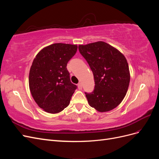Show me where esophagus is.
Masks as SVG:
<instances>
[{"mask_svg": "<svg viewBox=\"0 0 159 159\" xmlns=\"http://www.w3.org/2000/svg\"><path fill=\"white\" fill-rule=\"evenodd\" d=\"M78 89H79L80 90L82 89V85H81V83H79V84H78Z\"/></svg>", "mask_w": 159, "mask_h": 159, "instance_id": "34e87169", "label": "esophagus"}]
</instances>
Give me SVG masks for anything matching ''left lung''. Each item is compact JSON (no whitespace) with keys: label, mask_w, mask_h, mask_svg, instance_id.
<instances>
[{"label":"left lung","mask_w":159,"mask_h":159,"mask_svg":"<svg viewBox=\"0 0 159 159\" xmlns=\"http://www.w3.org/2000/svg\"><path fill=\"white\" fill-rule=\"evenodd\" d=\"M78 49L94 77L93 91L85 93L89 105L102 113L117 107L126 95L130 82L125 57L117 48L102 41L79 45Z\"/></svg>","instance_id":"obj_1"}]
</instances>
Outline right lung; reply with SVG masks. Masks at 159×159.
<instances>
[{"instance_id": "right-lung-1", "label": "right lung", "mask_w": 159, "mask_h": 159, "mask_svg": "<svg viewBox=\"0 0 159 159\" xmlns=\"http://www.w3.org/2000/svg\"><path fill=\"white\" fill-rule=\"evenodd\" d=\"M76 44L56 43L42 49L30 67L29 88L35 102L44 111L57 113L69 105L77 86L70 81L67 64Z\"/></svg>"}]
</instances>
